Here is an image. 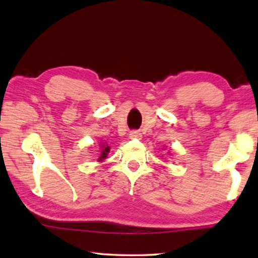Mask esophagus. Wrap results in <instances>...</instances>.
Here are the masks:
<instances>
[{
	"mask_svg": "<svg viewBox=\"0 0 258 258\" xmlns=\"http://www.w3.org/2000/svg\"><path fill=\"white\" fill-rule=\"evenodd\" d=\"M141 133H140V131H131L130 132V138L131 139H141Z\"/></svg>",
	"mask_w": 258,
	"mask_h": 258,
	"instance_id": "34e87169",
	"label": "esophagus"
}]
</instances>
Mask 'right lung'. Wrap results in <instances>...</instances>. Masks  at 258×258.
Instances as JSON below:
<instances>
[{"mask_svg":"<svg viewBox=\"0 0 258 258\" xmlns=\"http://www.w3.org/2000/svg\"><path fill=\"white\" fill-rule=\"evenodd\" d=\"M109 151H110V148H109V146H107V145L103 146V145H102V147H101V155H100L98 160H99V161H102L103 159H106Z\"/></svg>","mask_w":258,"mask_h":258,"instance_id":"add662e5","label":"right lung"}]
</instances>
